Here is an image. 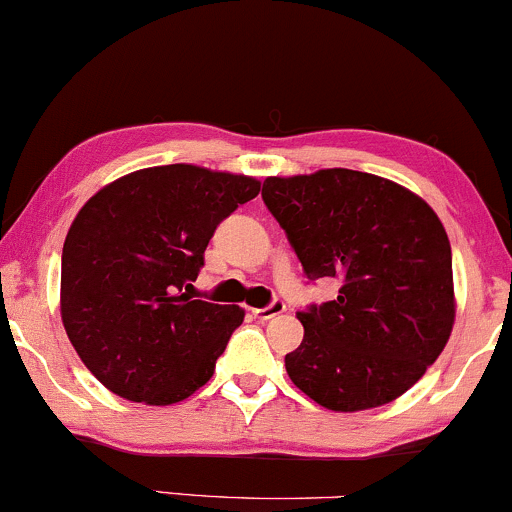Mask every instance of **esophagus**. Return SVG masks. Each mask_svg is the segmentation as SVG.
Masks as SVG:
<instances>
[{
    "label": "esophagus",
    "mask_w": 512,
    "mask_h": 512,
    "mask_svg": "<svg viewBox=\"0 0 512 512\" xmlns=\"http://www.w3.org/2000/svg\"><path fill=\"white\" fill-rule=\"evenodd\" d=\"M286 310V303L284 301H272L267 305V308H255L252 310V315L257 317V320L267 322V320H274L276 315H281Z\"/></svg>",
    "instance_id": "obj_1"
}]
</instances>
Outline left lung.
I'll return each instance as SVG.
<instances>
[{
  "instance_id": "1",
  "label": "left lung",
  "mask_w": 512,
  "mask_h": 512,
  "mask_svg": "<svg viewBox=\"0 0 512 512\" xmlns=\"http://www.w3.org/2000/svg\"><path fill=\"white\" fill-rule=\"evenodd\" d=\"M262 199L305 276L342 284L334 301L298 313L303 342L286 354L293 385L332 411L404 395L455 322L450 240L436 211L397 182L349 168L267 178Z\"/></svg>"
}]
</instances>
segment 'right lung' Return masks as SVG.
Returning <instances> with one entry per match:
<instances>
[{"label": "right lung", "instance_id": "1", "mask_svg": "<svg viewBox=\"0 0 512 512\" xmlns=\"http://www.w3.org/2000/svg\"><path fill=\"white\" fill-rule=\"evenodd\" d=\"M257 192L248 175L173 163L110 182L81 207L62 248V322L110 392L166 407L214 375L245 313L187 291L216 226Z\"/></svg>", "mask_w": 512, "mask_h": 512}]
</instances>
